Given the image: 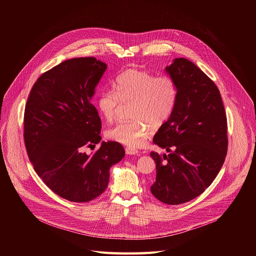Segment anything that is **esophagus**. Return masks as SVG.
<instances>
[{"label":"esophagus","mask_w":256,"mask_h":256,"mask_svg":"<svg viewBox=\"0 0 256 256\" xmlns=\"http://www.w3.org/2000/svg\"><path fill=\"white\" fill-rule=\"evenodd\" d=\"M125 152L127 154H138V150H137V148H132V146H126L125 148Z\"/></svg>","instance_id":"34e87169"}]
</instances>
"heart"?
<instances>
[{
	"instance_id": "obj_1",
	"label": "heart",
	"mask_w": 256,
	"mask_h": 256,
	"mask_svg": "<svg viewBox=\"0 0 256 256\" xmlns=\"http://www.w3.org/2000/svg\"><path fill=\"white\" fill-rule=\"evenodd\" d=\"M114 90L100 92L96 106L102 116L113 121L119 106L132 102L129 122L119 123L108 131V137L132 148L144 145L152 126L162 124L174 108L178 88L168 76H158L145 70L127 69L114 80Z\"/></svg>"
}]
</instances>
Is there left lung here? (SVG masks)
I'll return each instance as SVG.
<instances>
[{"label": "left lung", "mask_w": 256, "mask_h": 256, "mask_svg": "<svg viewBox=\"0 0 256 256\" xmlns=\"http://www.w3.org/2000/svg\"><path fill=\"white\" fill-rule=\"evenodd\" d=\"M166 71L178 98L152 140L168 154L150 152L156 166L150 192L162 203L178 205L202 194L218 176L228 150V125L219 88L194 63L176 58Z\"/></svg>", "instance_id": "1"}]
</instances>
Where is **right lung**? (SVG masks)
Segmentation results:
<instances>
[{"label": "right lung", "instance_id": "add662e5", "mask_svg": "<svg viewBox=\"0 0 256 256\" xmlns=\"http://www.w3.org/2000/svg\"><path fill=\"white\" fill-rule=\"evenodd\" d=\"M108 66L94 57L66 60L42 74L24 110V144L38 176L71 202H88L104 192L110 168L125 156L117 142H102V121L90 100Z\"/></svg>", "mask_w": 256, "mask_h": 256}]
</instances>
